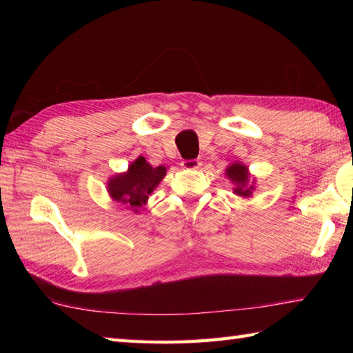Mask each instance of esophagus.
<instances>
[{
    "mask_svg": "<svg viewBox=\"0 0 353 353\" xmlns=\"http://www.w3.org/2000/svg\"><path fill=\"white\" fill-rule=\"evenodd\" d=\"M182 167L185 170H199L201 167V162L199 159H191V161H183Z\"/></svg>",
    "mask_w": 353,
    "mask_h": 353,
    "instance_id": "obj_1",
    "label": "esophagus"
}]
</instances>
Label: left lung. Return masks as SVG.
<instances>
[{
    "label": "left lung",
    "instance_id": "left-lung-1",
    "mask_svg": "<svg viewBox=\"0 0 353 353\" xmlns=\"http://www.w3.org/2000/svg\"><path fill=\"white\" fill-rule=\"evenodd\" d=\"M224 174L229 179V181L234 183V188L232 192L238 197L243 199H250L253 196V191L256 188V179L252 177L249 167L243 162H230Z\"/></svg>",
    "mask_w": 353,
    "mask_h": 353
}]
</instances>
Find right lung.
Segmentation results:
<instances>
[{
    "label": "right lung",
    "instance_id": "add662e5",
    "mask_svg": "<svg viewBox=\"0 0 353 353\" xmlns=\"http://www.w3.org/2000/svg\"><path fill=\"white\" fill-rule=\"evenodd\" d=\"M167 168L163 165L152 167L144 156H138L124 172H117L109 177L106 183L109 197L138 214L141 208L147 205L150 194L167 176Z\"/></svg>",
    "mask_w": 353,
    "mask_h": 353
}]
</instances>
